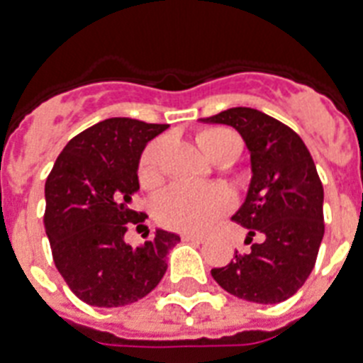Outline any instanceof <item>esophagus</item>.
<instances>
[{
  "mask_svg": "<svg viewBox=\"0 0 363 363\" xmlns=\"http://www.w3.org/2000/svg\"><path fill=\"white\" fill-rule=\"evenodd\" d=\"M182 241L196 242V245H199V242H203L205 239L201 238V235H192V233H184V235H182Z\"/></svg>",
  "mask_w": 363,
  "mask_h": 363,
  "instance_id": "1",
  "label": "esophagus"
}]
</instances>
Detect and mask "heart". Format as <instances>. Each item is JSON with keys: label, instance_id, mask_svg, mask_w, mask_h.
<instances>
[{"label": "heart", "instance_id": "obj_1", "mask_svg": "<svg viewBox=\"0 0 363 363\" xmlns=\"http://www.w3.org/2000/svg\"><path fill=\"white\" fill-rule=\"evenodd\" d=\"M199 147L213 162H233L241 152V139L228 128H209L199 131ZM162 141L148 143L139 160V182L143 188H156L162 182L160 167ZM230 196L222 188L188 186L175 184L165 190L156 201V218L169 230L186 233H199L226 213Z\"/></svg>", "mask_w": 363, "mask_h": 363}]
</instances>
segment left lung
Returning a JSON list of instances; mask_svg holds the SVG:
<instances>
[{
  "mask_svg": "<svg viewBox=\"0 0 363 363\" xmlns=\"http://www.w3.org/2000/svg\"><path fill=\"white\" fill-rule=\"evenodd\" d=\"M239 131L250 154L252 179L232 220L247 228L248 254L211 275L226 292L254 303H281L303 286L324 238V188L301 137L273 116L233 107L201 118Z\"/></svg>",
  "mask_w": 363,
  "mask_h": 363,
  "instance_id": "1",
  "label": "left lung"
}]
</instances>
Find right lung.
<instances>
[{"instance_id": "right-lung-1", "label": "right lung", "mask_w": 363, "mask_h": 363, "mask_svg": "<svg viewBox=\"0 0 363 363\" xmlns=\"http://www.w3.org/2000/svg\"><path fill=\"white\" fill-rule=\"evenodd\" d=\"M169 128L135 118H107L81 131L60 152L45 184V230L56 269L71 292L94 307H122L145 298L167 269L181 238L156 230L139 247L124 241L147 215L131 209L139 160L148 141Z\"/></svg>"}]
</instances>
